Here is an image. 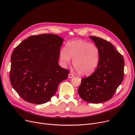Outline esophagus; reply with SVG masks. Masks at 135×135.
I'll return each instance as SVG.
<instances>
[{
	"label": "esophagus",
	"mask_w": 135,
	"mask_h": 135,
	"mask_svg": "<svg viewBox=\"0 0 135 135\" xmlns=\"http://www.w3.org/2000/svg\"><path fill=\"white\" fill-rule=\"evenodd\" d=\"M74 76V74H72V73H69L68 74V78H73Z\"/></svg>",
	"instance_id": "34e87169"
}]
</instances>
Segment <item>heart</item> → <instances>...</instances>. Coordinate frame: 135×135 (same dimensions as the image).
I'll return each instance as SVG.
<instances>
[{"instance_id": "obj_1", "label": "heart", "mask_w": 135, "mask_h": 135, "mask_svg": "<svg viewBox=\"0 0 135 135\" xmlns=\"http://www.w3.org/2000/svg\"><path fill=\"white\" fill-rule=\"evenodd\" d=\"M100 50L90 42L81 40L69 41L61 49L59 57L62 65L66 66L73 60V65L79 75L89 76L96 70L100 62Z\"/></svg>"}]
</instances>
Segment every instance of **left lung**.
I'll return each mask as SVG.
<instances>
[{
    "label": "left lung",
    "mask_w": 135,
    "mask_h": 135,
    "mask_svg": "<svg viewBox=\"0 0 135 135\" xmlns=\"http://www.w3.org/2000/svg\"><path fill=\"white\" fill-rule=\"evenodd\" d=\"M100 50V62L95 72L81 78L78 94L83 100L99 103L109 100L124 79V60L109 41L89 36Z\"/></svg>",
    "instance_id": "left-lung-1"
}]
</instances>
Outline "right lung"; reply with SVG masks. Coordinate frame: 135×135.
I'll use <instances>...</instances> for the list:
<instances>
[{
	"label": "right lung",
	"mask_w": 135,
	"mask_h": 135,
	"mask_svg": "<svg viewBox=\"0 0 135 135\" xmlns=\"http://www.w3.org/2000/svg\"><path fill=\"white\" fill-rule=\"evenodd\" d=\"M63 41L53 34L32 35L13 50L10 80L25 101L46 103L56 94L59 84L68 78L69 71L58 63Z\"/></svg>",
	"instance_id": "1"
}]
</instances>
